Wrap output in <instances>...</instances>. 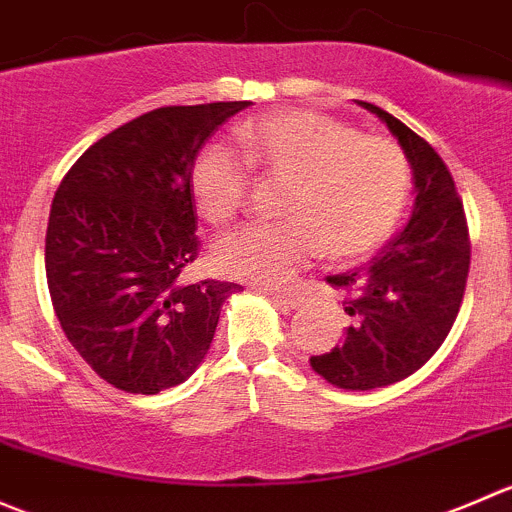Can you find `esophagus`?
Wrapping results in <instances>:
<instances>
[{
    "mask_svg": "<svg viewBox=\"0 0 512 512\" xmlns=\"http://www.w3.org/2000/svg\"><path fill=\"white\" fill-rule=\"evenodd\" d=\"M271 296V301L276 303L278 308H283V311H291V308L298 306V298L291 296V293H268Z\"/></svg>",
    "mask_w": 512,
    "mask_h": 512,
    "instance_id": "34e87169",
    "label": "esophagus"
}]
</instances>
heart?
<instances>
[{
	"label": "heart",
	"mask_w": 512,
	"mask_h": 512,
	"mask_svg": "<svg viewBox=\"0 0 512 512\" xmlns=\"http://www.w3.org/2000/svg\"><path fill=\"white\" fill-rule=\"evenodd\" d=\"M234 151L206 144L189 169L196 211L211 224H229L244 211L251 171L278 196L273 226H251L216 246V266L256 286H281L308 258L348 263L378 249L401 221L411 196V164L388 136L311 109L249 119L234 129Z\"/></svg>",
	"instance_id": "obj_1"
}]
</instances>
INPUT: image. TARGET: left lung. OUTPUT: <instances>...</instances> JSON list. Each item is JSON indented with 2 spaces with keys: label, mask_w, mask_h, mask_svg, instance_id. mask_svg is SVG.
Listing matches in <instances>:
<instances>
[{
  "label": "left lung",
  "mask_w": 512,
  "mask_h": 512,
  "mask_svg": "<svg viewBox=\"0 0 512 512\" xmlns=\"http://www.w3.org/2000/svg\"><path fill=\"white\" fill-rule=\"evenodd\" d=\"M391 129L413 169L411 221L353 271L326 276L346 293V336L311 368L346 391L391 386L416 373L453 328L470 268V236L455 181L433 146L401 119L361 101Z\"/></svg>",
  "instance_id": "left-lung-1"
}]
</instances>
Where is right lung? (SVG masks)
<instances>
[{
    "instance_id": "add662e5",
    "label": "right lung",
    "mask_w": 512,
    "mask_h": 512,
    "mask_svg": "<svg viewBox=\"0 0 512 512\" xmlns=\"http://www.w3.org/2000/svg\"><path fill=\"white\" fill-rule=\"evenodd\" d=\"M249 101L161 106L101 136L67 171L47 226L49 296L106 383L154 396L199 368L236 283H181L199 258L189 169Z\"/></svg>"
}]
</instances>
